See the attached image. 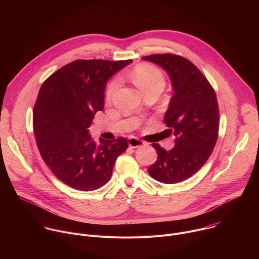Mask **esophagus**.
Here are the masks:
<instances>
[{
    "instance_id": "34e87169",
    "label": "esophagus",
    "mask_w": 259,
    "mask_h": 259,
    "mask_svg": "<svg viewBox=\"0 0 259 259\" xmlns=\"http://www.w3.org/2000/svg\"><path fill=\"white\" fill-rule=\"evenodd\" d=\"M146 143L136 137H130L129 138V146L131 147V149H136V147H139V146H143L145 145Z\"/></svg>"
}]
</instances>
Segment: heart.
<instances>
[{
	"label": "heart",
	"mask_w": 259,
	"mask_h": 259,
	"mask_svg": "<svg viewBox=\"0 0 259 259\" xmlns=\"http://www.w3.org/2000/svg\"><path fill=\"white\" fill-rule=\"evenodd\" d=\"M131 79L144 94L154 90H163L165 86V78L162 70L151 63H140L136 65L131 72ZM117 88V80L112 81L107 85L105 91L106 99L109 100L112 98Z\"/></svg>",
	"instance_id": "b5f03b06"
}]
</instances>
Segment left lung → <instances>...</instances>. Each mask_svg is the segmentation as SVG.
I'll return each mask as SVG.
<instances>
[{
	"instance_id": "1",
	"label": "left lung",
	"mask_w": 259,
	"mask_h": 259,
	"mask_svg": "<svg viewBox=\"0 0 259 259\" xmlns=\"http://www.w3.org/2000/svg\"><path fill=\"white\" fill-rule=\"evenodd\" d=\"M142 59L162 66L174 91L164 122L176 137L175 146L165 151L153 143L158 160L147 170L162 183H177L198 172L213 152L219 130L216 94L201 70L187 58L166 53Z\"/></svg>"
}]
</instances>
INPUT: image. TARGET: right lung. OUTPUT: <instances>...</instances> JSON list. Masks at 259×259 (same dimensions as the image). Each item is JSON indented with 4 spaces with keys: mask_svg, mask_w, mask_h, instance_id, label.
I'll use <instances>...</instances> for the list:
<instances>
[{
    "mask_svg": "<svg viewBox=\"0 0 259 259\" xmlns=\"http://www.w3.org/2000/svg\"><path fill=\"white\" fill-rule=\"evenodd\" d=\"M131 61L78 59L52 73L40 89L32 113L35 142L53 174L72 189L103 187L128 149L125 137L97 144L88 128L104 107L107 80Z\"/></svg>",
    "mask_w": 259,
    "mask_h": 259,
    "instance_id": "add662e5",
    "label": "right lung"
}]
</instances>
